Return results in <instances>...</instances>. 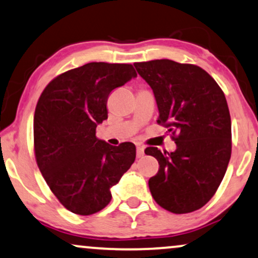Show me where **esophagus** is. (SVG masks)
I'll list each match as a JSON object with an SVG mask.
<instances>
[{"label":"esophagus","mask_w":258,"mask_h":258,"mask_svg":"<svg viewBox=\"0 0 258 258\" xmlns=\"http://www.w3.org/2000/svg\"><path fill=\"white\" fill-rule=\"evenodd\" d=\"M144 156V147L143 146H137V157L142 158Z\"/></svg>","instance_id":"esophagus-1"}]
</instances>
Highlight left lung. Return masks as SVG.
<instances>
[{
	"label": "left lung",
	"instance_id": "1",
	"mask_svg": "<svg viewBox=\"0 0 258 258\" xmlns=\"http://www.w3.org/2000/svg\"><path fill=\"white\" fill-rule=\"evenodd\" d=\"M152 88L159 116L176 143L173 152L147 147L159 163L149 187L173 214L203 208L217 191L231 157V118L222 88L203 68L161 59L136 62Z\"/></svg>",
	"mask_w": 258,
	"mask_h": 258
}]
</instances>
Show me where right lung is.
Here are the masks:
<instances>
[{"label": "right lung", "instance_id": "obj_1", "mask_svg": "<svg viewBox=\"0 0 258 258\" xmlns=\"http://www.w3.org/2000/svg\"><path fill=\"white\" fill-rule=\"evenodd\" d=\"M136 77L132 64L89 62L57 75L40 95L35 159L51 192L73 214L102 210L111 202V187L135 163V144L108 145L95 130L107 119L111 92Z\"/></svg>", "mask_w": 258, "mask_h": 258}]
</instances>
